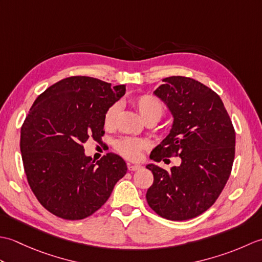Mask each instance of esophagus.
Listing matches in <instances>:
<instances>
[{"label":"esophagus","instance_id":"obj_1","mask_svg":"<svg viewBox=\"0 0 262 262\" xmlns=\"http://www.w3.org/2000/svg\"><path fill=\"white\" fill-rule=\"evenodd\" d=\"M127 166H128V170H129V171H136V170L142 168L140 164H132V163H127Z\"/></svg>","mask_w":262,"mask_h":262}]
</instances>
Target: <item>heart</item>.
<instances>
[{
    "mask_svg": "<svg viewBox=\"0 0 262 262\" xmlns=\"http://www.w3.org/2000/svg\"><path fill=\"white\" fill-rule=\"evenodd\" d=\"M132 103L137 109L144 121L154 120L158 121L164 113V107L160 100L152 94H141L132 99ZM119 113V104L113 103L107 109L103 117L104 127H113L117 116ZM116 151L120 153L122 157L129 160L140 159L142 151L146 147V143L142 140L130 137H121L114 144Z\"/></svg>",
    "mask_w": 262,
    "mask_h": 262,
    "instance_id": "obj_1",
    "label": "heart"
}]
</instances>
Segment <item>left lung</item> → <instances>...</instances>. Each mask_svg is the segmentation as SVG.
<instances>
[{"label":"left lung","mask_w":262,"mask_h":262,"mask_svg":"<svg viewBox=\"0 0 262 262\" xmlns=\"http://www.w3.org/2000/svg\"><path fill=\"white\" fill-rule=\"evenodd\" d=\"M153 92L169 109L170 133L149 158L155 162L172 154L181 163L166 171L146 165L154 176L146 200L155 213L171 221L193 219L213 205L231 174L235 132L221 98L196 80L170 76Z\"/></svg>","instance_id":"8db88e82"}]
</instances>
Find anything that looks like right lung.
<instances>
[{"mask_svg":"<svg viewBox=\"0 0 262 262\" xmlns=\"http://www.w3.org/2000/svg\"><path fill=\"white\" fill-rule=\"evenodd\" d=\"M126 91L125 85L90 76H71L39 96L21 127L20 149L27 180L43 207L60 219L92 215L126 174L115 153L94 163L84 153L89 138L101 142L103 117Z\"/></svg>","mask_w":262,"mask_h":262,"instance_id":"1","label":"right lung"}]
</instances>
